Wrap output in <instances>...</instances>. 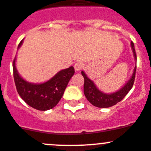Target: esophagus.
I'll return each instance as SVG.
<instances>
[{
	"label": "esophagus",
	"mask_w": 151,
	"mask_h": 151,
	"mask_svg": "<svg viewBox=\"0 0 151 151\" xmlns=\"http://www.w3.org/2000/svg\"><path fill=\"white\" fill-rule=\"evenodd\" d=\"M74 70L76 71H80L82 68H83V64L80 62L76 63L75 65H74Z\"/></svg>",
	"instance_id": "obj_1"
}]
</instances>
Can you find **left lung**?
<instances>
[{
  "label": "left lung",
  "instance_id": "1",
  "mask_svg": "<svg viewBox=\"0 0 151 151\" xmlns=\"http://www.w3.org/2000/svg\"><path fill=\"white\" fill-rule=\"evenodd\" d=\"M131 49L133 51L134 60L137 63V55H136L135 49L133 42L131 43ZM136 69H137V63L134 67V71L131 75V78L128 80L126 83L119 90L111 93H104L103 91L99 90L95 83L91 79L88 77L86 73L83 71H81L82 75L84 77V94L88 100L94 106L98 108H109L116 105L119 102H120L124 97L127 95V93L130 91L131 88L134 85V80H135Z\"/></svg>",
  "mask_w": 151,
  "mask_h": 151
}]
</instances>
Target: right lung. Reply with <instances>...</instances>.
I'll return each mask as SVG.
<instances>
[{"label": "right lung", "mask_w": 151, "mask_h": 151, "mask_svg": "<svg viewBox=\"0 0 151 151\" xmlns=\"http://www.w3.org/2000/svg\"><path fill=\"white\" fill-rule=\"evenodd\" d=\"M19 43L17 49L23 44ZM16 57L13 61V74L16 88L20 97L33 108L47 111L57 105L63 95L68 82L74 74L71 66L58 71L50 80L42 83H32L26 81L19 74L16 68Z\"/></svg>", "instance_id": "right-lung-1"}]
</instances>
